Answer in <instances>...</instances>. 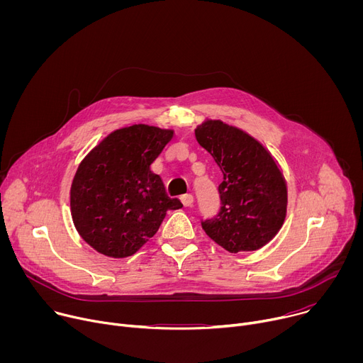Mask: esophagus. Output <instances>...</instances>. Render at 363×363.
<instances>
[{"label": "esophagus", "mask_w": 363, "mask_h": 363, "mask_svg": "<svg viewBox=\"0 0 363 363\" xmlns=\"http://www.w3.org/2000/svg\"><path fill=\"white\" fill-rule=\"evenodd\" d=\"M181 202L184 203V206H191L194 202V196L191 194H184L181 195Z\"/></svg>", "instance_id": "obj_1"}]
</instances>
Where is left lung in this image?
<instances>
[{
    "label": "left lung",
    "mask_w": 363,
    "mask_h": 363,
    "mask_svg": "<svg viewBox=\"0 0 363 363\" xmlns=\"http://www.w3.org/2000/svg\"><path fill=\"white\" fill-rule=\"evenodd\" d=\"M195 138L224 177L218 185L221 208L201 221L203 231L230 252L262 248L286 218L287 186L279 165L260 142L221 121H205Z\"/></svg>",
    "instance_id": "left-lung-1"
}]
</instances>
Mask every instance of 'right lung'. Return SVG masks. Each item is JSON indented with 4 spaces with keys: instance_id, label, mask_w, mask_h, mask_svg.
Instances as JSON below:
<instances>
[{
    "instance_id": "add662e5",
    "label": "right lung",
    "mask_w": 363,
    "mask_h": 363,
    "mask_svg": "<svg viewBox=\"0 0 363 363\" xmlns=\"http://www.w3.org/2000/svg\"><path fill=\"white\" fill-rule=\"evenodd\" d=\"M172 136L169 129L132 125L108 135L80 162L70 189L72 217L100 254H135L157 234L167 211L182 208L150 171Z\"/></svg>"
}]
</instances>
